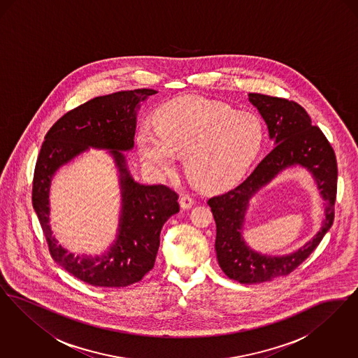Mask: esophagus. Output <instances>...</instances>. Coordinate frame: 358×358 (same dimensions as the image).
<instances>
[{
	"instance_id": "obj_1",
	"label": "esophagus",
	"mask_w": 358,
	"mask_h": 358,
	"mask_svg": "<svg viewBox=\"0 0 358 358\" xmlns=\"http://www.w3.org/2000/svg\"><path fill=\"white\" fill-rule=\"evenodd\" d=\"M194 204V199L190 194H182L180 199V205L182 209H189Z\"/></svg>"
}]
</instances>
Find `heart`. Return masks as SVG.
<instances>
[{
    "instance_id": "b5f03b06",
    "label": "heart",
    "mask_w": 358,
    "mask_h": 358,
    "mask_svg": "<svg viewBox=\"0 0 358 358\" xmlns=\"http://www.w3.org/2000/svg\"><path fill=\"white\" fill-rule=\"evenodd\" d=\"M264 139L260 118L203 96H184L164 104L155 126L138 131L142 161L155 171H171L184 154L187 177L204 189L234 184L255 159Z\"/></svg>"
}]
</instances>
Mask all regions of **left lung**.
<instances>
[{
	"label": "left lung",
	"mask_w": 358,
	"mask_h": 358,
	"mask_svg": "<svg viewBox=\"0 0 358 358\" xmlns=\"http://www.w3.org/2000/svg\"><path fill=\"white\" fill-rule=\"evenodd\" d=\"M268 126L275 148L240 185L208 200L216 222V254L224 273L243 285L263 283L292 273L318 247L334 222L337 197L336 153L318 126H313L306 110L285 98L250 94ZM302 164L317 180L327 201L324 225L315 238L301 250L286 257L259 256L242 241L239 231L249 197L280 170Z\"/></svg>",
	"instance_id": "1"
}]
</instances>
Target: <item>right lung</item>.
Returning a JSON list of instances; mask_svg holds the SVG:
<instances>
[{"label":"right lung","mask_w":358,"mask_h":358,"mask_svg":"<svg viewBox=\"0 0 358 358\" xmlns=\"http://www.w3.org/2000/svg\"><path fill=\"white\" fill-rule=\"evenodd\" d=\"M155 92L152 88L120 91L69 110L50 129L37 157L32 203L50 254L63 268L88 285L126 287L139 282L154 267L162 225L180 210L178 194L171 187L136 182L120 152L134 146L138 103ZM88 147L112 150L122 176L124 196L119 240L108 256L95 259L67 255L57 245L48 225L52 173Z\"/></svg>","instance_id":"1"}]
</instances>
